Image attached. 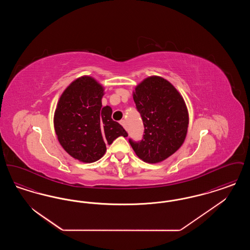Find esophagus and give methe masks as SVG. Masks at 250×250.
Masks as SVG:
<instances>
[{"label":"esophagus","instance_id":"34e87169","mask_svg":"<svg viewBox=\"0 0 250 250\" xmlns=\"http://www.w3.org/2000/svg\"><path fill=\"white\" fill-rule=\"evenodd\" d=\"M120 124H121L125 128H126V122H125V120H121V121H120Z\"/></svg>","mask_w":250,"mask_h":250}]
</instances>
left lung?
<instances>
[{
  "label": "left lung",
  "instance_id": "8db88e82",
  "mask_svg": "<svg viewBox=\"0 0 250 250\" xmlns=\"http://www.w3.org/2000/svg\"><path fill=\"white\" fill-rule=\"evenodd\" d=\"M133 99L144 125L143 139L129 143L142 160L159 163L183 145L189 124L188 110L177 89L165 79L151 76L133 91Z\"/></svg>",
  "mask_w": 250,
  "mask_h": 250
}]
</instances>
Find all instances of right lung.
Listing matches in <instances>:
<instances>
[{
	"label": "right lung",
	"mask_w": 250,
	"mask_h": 250,
	"mask_svg": "<svg viewBox=\"0 0 250 250\" xmlns=\"http://www.w3.org/2000/svg\"><path fill=\"white\" fill-rule=\"evenodd\" d=\"M104 94V87L93 77H80L62 92L54 112L60 144L68 155L83 163L99 160L106 153V144L120 136H128L111 119V107H102Z\"/></svg>",
	"instance_id": "add662e5"
}]
</instances>
